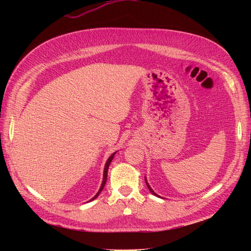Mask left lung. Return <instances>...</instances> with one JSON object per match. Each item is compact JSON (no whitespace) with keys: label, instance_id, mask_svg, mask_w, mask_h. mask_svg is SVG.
<instances>
[{"label":"left lung","instance_id":"left-lung-1","mask_svg":"<svg viewBox=\"0 0 251 251\" xmlns=\"http://www.w3.org/2000/svg\"><path fill=\"white\" fill-rule=\"evenodd\" d=\"M144 180H146V183H147V186H148V188L150 189V192H151V194H153V195H155L156 197H159V196H158V195H157V194H156V193L153 191V189H151V187L150 186V184L148 183V181H147V177H144Z\"/></svg>","mask_w":251,"mask_h":251}]
</instances>
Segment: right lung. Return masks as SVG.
<instances>
[{"label": "right lung", "instance_id": "right-lung-1", "mask_svg": "<svg viewBox=\"0 0 251 251\" xmlns=\"http://www.w3.org/2000/svg\"><path fill=\"white\" fill-rule=\"evenodd\" d=\"M115 154H116V151L115 153H113L110 157H109V159L107 160V162H105V165H104V170H103V178H102V183H101V185H100V191L97 192V194L93 197L92 199H91L90 201H92V200H94V199H96L97 197H98V195H100V193H101V191L103 189V187H104V184H105V182H107V177H108V170H109V165H110V163L112 162V160H113V158H114V156H115Z\"/></svg>", "mask_w": 251, "mask_h": 251}]
</instances>
